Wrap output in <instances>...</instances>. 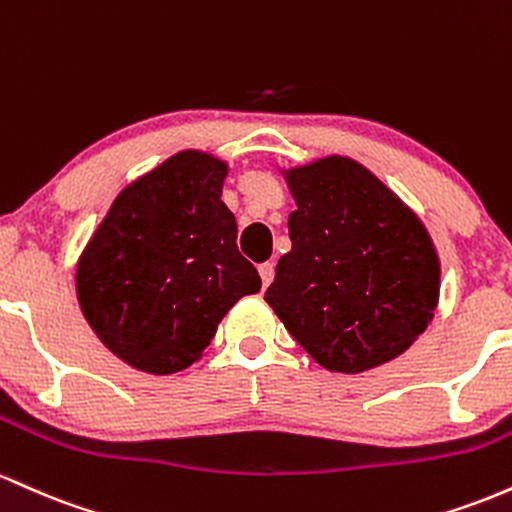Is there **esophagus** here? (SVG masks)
<instances>
[{
  "mask_svg": "<svg viewBox=\"0 0 512 512\" xmlns=\"http://www.w3.org/2000/svg\"><path fill=\"white\" fill-rule=\"evenodd\" d=\"M258 273H261V280H263V287H268L271 285V280H273V275H275V266L271 261H266V263H261V266H258Z\"/></svg>",
  "mask_w": 512,
  "mask_h": 512,
  "instance_id": "1",
  "label": "esophagus"
}]
</instances>
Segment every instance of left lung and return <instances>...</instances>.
I'll list each match as a JSON object with an SVG mask.
<instances>
[{"instance_id":"8db88e82","label":"left lung","mask_w":512,"mask_h":512,"mask_svg":"<svg viewBox=\"0 0 512 512\" xmlns=\"http://www.w3.org/2000/svg\"><path fill=\"white\" fill-rule=\"evenodd\" d=\"M292 249L263 300L329 372L399 358L440 302V256L421 217L367 166L326 154L280 169Z\"/></svg>"}]
</instances>
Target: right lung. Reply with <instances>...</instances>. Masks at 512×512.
Instances as JSON below:
<instances>
[{"mask_svg": "<svg viewBox=\"0 0 512 512\" xmlns=\"http://www.w3.org/2000/svg\"><path fill=\"white\" fill-rule=\"evenodd\" d=\"M229 164L181 149L116 195L77 258V300L132 370L174 375L203 358L241 297L261 290L222 203Z\"/></svg>", "mask_w": 512, "mask_h": 512, "instance_id": "right-lung-1", "label": "right lung"}]
</instances>
